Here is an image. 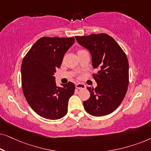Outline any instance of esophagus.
Instances as JSON below:
<instances>
[{"mask_svg": "<svg viewBox=\"0 0 151 151\" xmlns=\"http://www.w3.org/2000/svg\"><path fill=\"white\" fill-rule=\"evenodd\" d=\"M76 87L78 88V89H82V88H85V85L82 83H77L76 84Z\"/></svg>", "mask_w": 151, "mask_h": 151, "instance_id": "obj_1", "label": "esophagus"}]
</instances>
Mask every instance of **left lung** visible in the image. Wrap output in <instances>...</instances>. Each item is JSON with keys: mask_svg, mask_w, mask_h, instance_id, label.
Segmentation results:
<instances>
[{"mask_svg": "<svg viewBox=\"0 0 151 151\" xmlns=\"http://www.w3.org/2000/svg\"><path fill=\"white\" fill-rule=\"evenodd\" d=\"M81 46L88 49L92 66L98 69L93 75L96 88L87 87L91 96L84 101L86 112L104 116L114 111L122 102L129 86V62L116 41L106 34L76 36Z\"/></svg>", "mask_w": 151, "mask_h": 151, "instance_id": "8db88e82", "label": "left lung"}]
</instances>
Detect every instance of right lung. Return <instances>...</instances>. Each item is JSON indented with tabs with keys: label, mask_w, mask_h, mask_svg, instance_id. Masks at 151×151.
I'll return each instance as SVG.
<instances>
[{
	"label": "right lung",
	"mask_w": 151,
	"mask_h": 151,
	"mask_svg": "<svg viewBox=\"0 0 151 151\" xmlns=\"http://www.w3.org/2000/svg\"><path fill=\"white\" fill-rule=\"evenodd\" d=\"M74 42V38L43 37L35 42L22 60L24 96L33 110L44 118L58 119L67 113L75 84L69 82L62 84L63 87L57 86L53 75Z\"/></svg>",
	"instance_id": "right-lung-1"
}]
</instances>
